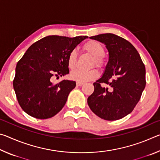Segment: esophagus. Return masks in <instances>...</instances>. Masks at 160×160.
<instances>
[{
	"label": "esophagus",
	"mask_w": 160,
	"mask_h": 160,
	"mask_svg": "<svg viewBox=\"0 0 160 160\" xmlns=\"http://www.w3.org/2000/svg\"><path fill=\"white\" fill-rule=\"evenodd\" d=\"M76 85L78 86H82L84 85V82H76Z\"/></svg>",
	"instance_id": "esophagus-1"
}]
</instances>
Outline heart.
Masks as SVG:
<instances>
[{
	"label": "heart",
	"instance_id": "heart-1",
	"mask_svg": "<svg viewBox=\"0 0 160 160\" xmlns=\"http://www.w3.org/2000/svg\"><path fill=\"white\" fill-rule=\"evenodd\" d=\"M82 48L84 51L92 56L93 64H95L97 67H102L103 66L105 49L99 42L95 40H90L83 44ZM76 61L77 53L75 50H72L70 51L68 57V66L69 68H74L76 65ZM70 76L72 80H76L78 82H84L95 79L98 77V72L95 69L88 70V71L78 69L70 72Z\"/></svg>",
	"mask_w": 160,
	"mask_h": 160
}]
</instances>
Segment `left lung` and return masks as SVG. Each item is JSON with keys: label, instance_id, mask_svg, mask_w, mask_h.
<instances>
[{"label": "left lung", "instance_id": "8db88e82", "mask_svg": "<svg viewBox=\"0 0 160 160\" xmlns=\"http://www.w3.org/2000/svg\"><path fill=\"white\" fill-rule=\"evenodd\" d=\"M90 38L105 45L109 61L102 77L93 83L88 104L101 118L118 120L131 113L139 102L146 84L145 65L135 48L122 37L108 33ZM101 83L110 87L102 88Z\"/></svg>", "mask_w": 160, "mask_h": 160}]
</instances>
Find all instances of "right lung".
<instances>
[{"label": "right lung", "instance_id": "right-lung-1", "mask_svg": "<svg viewBox=\"0 0 160 160\" xmlns=\"http://www.w3.org/2000/svg\"><path fill=\"white\" fill-rule=\"evenodd\" d=\"M88 38L51 35L29 47L17 63L13 80L18 103L24 112L34 118L47 119L63 109L76 83L63 80L53 84L52 77L69 73L70 52Z\"/></svg>", "mask_w": 160, "mask_h": 160}]
</instances>
